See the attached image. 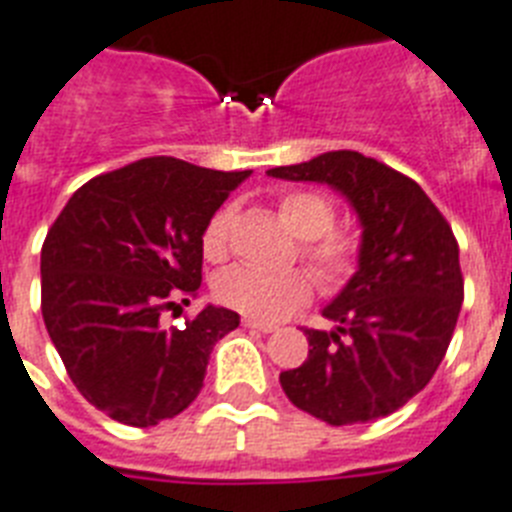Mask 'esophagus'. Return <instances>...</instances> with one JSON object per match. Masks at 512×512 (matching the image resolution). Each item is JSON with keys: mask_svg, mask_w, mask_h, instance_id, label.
<instances>
[{"mask_svg": "<svg viewBox=\"0 0 512 512\" xmlns=\"http://www.w3.org/2000/svg\"><path fill=\"white\" fill-rule=\"evenodd\" d=\"M242 326L244 328H252V331H263V334H273L276 331V323H265V321H257V318H242Z\"/></svg>", "mask_w": 512, "mask_h": 512, "instance_id": "obj_1", "label": "esophagus"}]
</instances>
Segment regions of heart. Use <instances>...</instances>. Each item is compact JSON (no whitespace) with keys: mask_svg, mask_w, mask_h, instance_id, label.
<instances>
[{"mask_svg":"<svg viewBox=\"0 0 512 512\" xmlns=\"http://www.w3.org/2000/svg\"><path fill=\"white\" fill-rule=\"evenodd\" d=\"M278 213L299 236V257L305 260L323 292H339L355 276L363 242L350 228L334 226V202L318 191L294 189L278 197ZM236 210L218 207L202 228V255L210 263L226 260L231 252ZM313 278L302 268L260 270L249 265L223 270L213 284L220 305L257 321H278L305 305L313 294Z\"/></svg>","mask_w":512,"mask_h":512,"instance_id":"b5f03b06","label":"heart"}]
</instances>
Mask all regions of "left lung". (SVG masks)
Returning a JSON list of instances; mask_svg holds the SVG:
<instances>
[{
	"instance_id": "8db88e82",
	"label": "left lung",
	"mask_w": 512,
	"mask_h": 512,
	"mask_svg": "<svg viewBox=\"0 0 512 512\" xmlns=\"http://www.w3.org/2000/svg\"><path fill=\"white\" fill-rule=\"evenodd\" d=\"M268 176L334 186L363 223L360 268L323 310L336 328H305L307 360L278 376L286 397L331 426L400 410L444 360L463 305L450 223L413 178L352 149Z\"/></svg>"
}]
</instances>
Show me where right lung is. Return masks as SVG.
Returning a JSON list of instances; mask_svg holds the SVG:
<instances>
[{
	"mask_svg": "<svg viewBox=\"0 0 512 512\" xmlns=\"http://www.w3.org/2000/svg\"><path fill=\"white\" fill-rule=\"evenodd\" d=\"M247 176L144 157L86 181L49 228L44 326L70 381L112 421L147 429L186 410L215 342L239 326L213 305L184 326L162 315L197 294L202 228Z\"/></svg>",
	"mask_w": 512,
	"mask_h": 512,
	"instance_id": "1",
	"label": "right lung"
}]
</instances>
